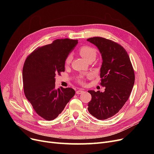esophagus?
<instances>
[{"label": "esophagus", "mask_w": 154, "mask_h": 154, "mask_svg": "<svg viewBox=\"0 0 154 154\" xmlns=\"http://www.w3.org/2000/svg\"><path fill=\"white\" fill-rule=\"evenodd\" d=\"M83 92V90H78V91H76V93L77 94H82V93Z\"/></svg>", "instance_id": "34e87169"}]
</instances>
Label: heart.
<instances>
[{
	"instance_id": "b5f03b06",
	"label": "heart",
	"mask_w": 154,
	"mask_h": 154,
	"mask_svg": "<svg viewBox=\"0 0 154 154\" xmlns=\"http://www.w3.org/2000/svg\"><path fill=\"white\" fill-rule=\"evenodd\" d=\"M79 53H80L81 57L85 60H87L90 58H95L96 54V50L94 48L89 47V46H83V47H81L80 49H79ZM71 60H72V55L69 54L66 60V63L69 64L70 62H71ZM78 80L81 83H83L82 76L79 77Z\"/></svg>"
}]
</instances>
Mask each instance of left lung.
<instances>
[{
  "label": "left lung",
  "instance_id": "1",
  "mask_svg": "<svg viewBox=\"0 0 154 154\" xmlns=\"http://www.w3.org/2000/svg\"><path fill=\"white\" fill-rule=\"evenodd\" d=\"M101 54V85L103 92L88 91L92 96L88 110L97 119L109 118L117 114L128 100L135 81V74L129 56L122 45L102 37L88 38Z\"/></svg>",
  "mask_w": 154,
  "mask_h": 154
}]
</instances>
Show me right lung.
Listing matches in <instances>:
<instances>
[{"mask_svg": "<svg viewBox=\"0 0 154 154\" xmlns=\"http://www.w3.org/2000/svg\"><path fill=\"white\" fill-rule=\"evenodd\" d=\"M78 40L57 39L35 50L26 58L22 70L25 96L36 112L53 120L75 94L72 88H55V76L65 71L67 57Z\"/></svg>", "mask_w": 154, "mask_h": 154, "instance_id": "obj_1", "label": "right lung"}]
</instances>
